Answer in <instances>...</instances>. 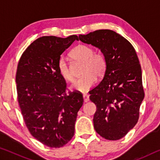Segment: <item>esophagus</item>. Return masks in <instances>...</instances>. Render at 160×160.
<instances>
[{
  "instance_id": "obj_1",
  "label": "esophagus",
  "mask_w": 160,
  "mask_h": 160,
  "mask_svg": "<svg viewBox=\"0 0 160 160\" xmlns=\"http://www.w3.org/2000/svg\"><path fill=\"white\" fill-rule=\"evenodd\" d=\"M83 99H84V102H88L89 100H90V97H89V95L88 94H83Z\"/></svg>"
}]
</instances>
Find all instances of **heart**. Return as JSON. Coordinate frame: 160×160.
Masks as SVG:
<instances>
[{
	"mask_svg": "<svg viewBox=\"0 0 160 160\" xmlns=\"http://www.w3.org/2000/svg\"><path fill=\"white\" fill-rule=\"evenodd\" d=\"M73 60L83 63L82 77L79 78L72 85L75 90L86 92L92 88L97 81V76L102 78L107 68V61L101 53H94V49L89 46L79 44L70 53ZM58 70L61 76L68 82H73L75 76L66 59L60 58L58 62Z\"/></svg>",
	"mask_w": 160,
	"mask_h": 160,
	"instance_id": "b5f03b06",
	"label": "heart"
}]
</instances>
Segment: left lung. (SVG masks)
I'll list each match as a JSON object with an SVG mask.
<instances>
[{
    "mask_svg": "<svg viewBox=\"0 0 160 160\" xmlns=\"http://www.w3.org/2000/svg\"><path fill=\"white\" fill-rule=\"evenodd\" d=\"M79 39L99 48L107 61L102 82L90 93L97 106L94 128L107 140L122 138L138 121L145 96L137 53L128 40L110 29L80 34Z\"/></svg>",
    "mask_w": 160,
    "mask_h": 160,
    "instance_id": "1",
    "label": "left lung"
}]
</instances>
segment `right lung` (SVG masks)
<instances>
[{
	"label": "right lung",
	"mask_w": 160,
	"mask_h": 160,
	"mask_svg": "<svg viewBox=\"0 0 160 160\" xmlns=\"http://www.w3.org/2000/svg\"><path fill=\"white\" fill-rule=\"evenodd\" d=\"M78 40L44 36L26 48L16 72L18 101L27 128L35 139L49 148L68 142L75 132L82 94L69 91L58 72V62L63 51Z\"/></svg>",
	"instance_id": "right-lung-1"
}]
</instances>
